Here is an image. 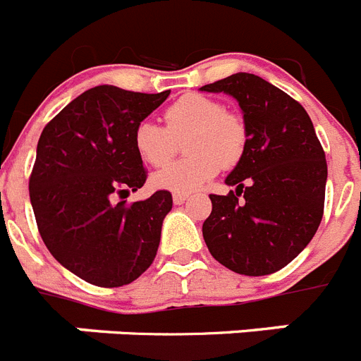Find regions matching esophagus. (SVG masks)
<instances>
[{
	"label": "esophagus",
	"mask_w": 361,
	"mask_h": 361,
	"mask_svg": "<svg viewBox=\"0 0 361 361\" xmlns=\"http://www.w3.org/2000/svg\"><path fill=\"white\" fill-rule=\"evenodd\" d=\"M188 197H190L188 193H173V202H175V204H183Z\"/></svg>",
	"instance_id": "34e87169"
}]
</instances>
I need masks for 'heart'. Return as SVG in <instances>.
<instances>
[{"label": "heart", "instance_id": "obj_1", "mask_svg": "<svg viewBox=\"0 0 361 361\" xmlns=\"http://www.w3.org/2000/svg\"><path fill=\"white\" fill-rule=\"evenodd\" d=\"M166 128L146 118L138 122L133 144L144 162L164 166L173 159L178 142L184 157L157 171L151 183L162 190L186 193L199 190L219 173L221 166L232 168L241 160L246 146V128L239 116L224 111L221 102L199 92L177 98L164 113Z\"/></svg>", "mask_w": 361, "mask_h": 361}]
</instances>
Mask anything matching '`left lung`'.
<instances>
[{"instance_id": "8db88e82", "label": "left lung", "mask_w": 361, "mask_h": 361, "mask_svg": "<svg viewBox=\"0 0 361 361\" xmlns=\"http://www.w3.org/2000/svg\"><path fill=\"white\" fill-rule=\"evenodd\" d=\"M201 91L235 98L246 128L245 153L224 180L235 192L210 195L206 246L243 276L277 272L309 245L323 217L327 160L312 120L300 102L250 73Z\"/></svg>"}]
</instances>
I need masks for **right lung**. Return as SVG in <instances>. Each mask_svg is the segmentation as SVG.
Instances as JSON below:
<instances>
[{"label":"right lung","mask_w":361,"mask_h":361,"mask_svg":"<svg viewBox=\"0 0 361 361\" xmlns=\"http://www.w3.org/2000/svg\"><path fill=\"white\" fill-rule=\"evenodd\" d=\"M168 97L97 85L42 131L29 180L39 235L61 267L91 285H129L155 259L171 193L133 204L126 197L146 183L135 128Z\"/></svg>","instance_id":"1"}]
</instances>
